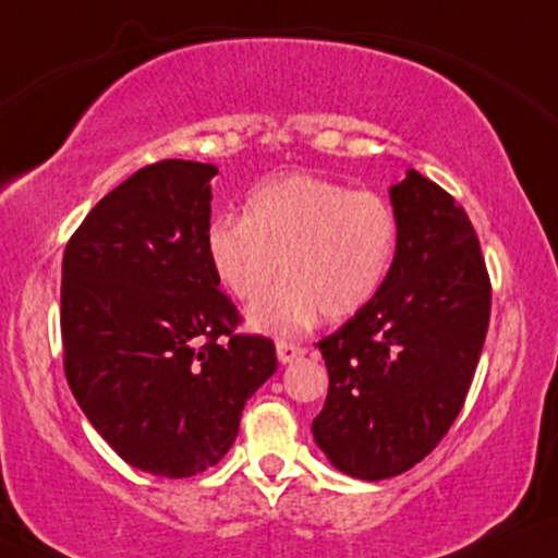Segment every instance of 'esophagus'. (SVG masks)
Returning <instances> with one entry per match:
<instances>
[{
  "instance_id": "obj_1",
  "label": "esophagus",
  "mask_w": 558,
  "mask_h": 558,
  "mask_svg": "<svg viewBox=\"0 0 558 558\" xmlns=\"http://www.w3.org/2000/svg\"><path fill=\"white\" fill-rule=\"evenodd\" d=\"M275 350H278V361H280V363H293L295 357L303 355L301 344L288 342V340H278V342H275Z\"/></svg>"
}]
</instances>
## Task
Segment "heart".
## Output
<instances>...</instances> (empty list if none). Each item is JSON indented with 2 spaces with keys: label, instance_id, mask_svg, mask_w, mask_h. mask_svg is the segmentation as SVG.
I'll return each instance as SVG.
<instances>
[{
  "label": "heart",
  "instance_id": "1",
  "mask_svg": "<svg viewBox=\"0 0 558 558\" xmlns=\"http://www.w3.org/2000/svg\"><path fill=\"white\" fill-rule=\"evenodd\" d=\"M399 246V216L373 190L314 172H288L252 190L242 218H218L206 234L214 275L236 301L257 303L252 327L293 337L322 316L342 322L376 299Z\"/></svg>",
  "mask_w": 558,
  "mask_h": 558
}]
</instances>
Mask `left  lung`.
Instances as JSON below:
<instances>
[{"label": "left lung", "instance_id": "1", "mask_svg": "<svg viewBox=\"0 0 558 558\" xmlns=\"http://www.w3.org/2000/svg\"><path fill=\"white\" fill-rule=\"evenodd\" d=\"M393 267L376 299L319 342L329 391L314 440L344 474L378 482L433 453L466 401L492 283L466 210L409 169L391 187Z\"/></svg>", "mask_w": 558, "mask_h": 558}]
</instances>
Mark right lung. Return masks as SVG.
<instances>
[{"instance_id":"right-lung-1","label":"right lung","mask_w":558,"mask_h":558,"mask_svg":"<svg viewBox=\"0 0 558 558\" xmlns=\"http://www.w3.org/2000/svg\"><path fill=\"white\" fill-rule=\"evenodd\" d=\"M216 172L185 159L141 167L63 252L69 389L110 448L154 476L216 466L278 368L272 340L236 331L242 316L208 263Z\"/></svg>"}]
</instances>
